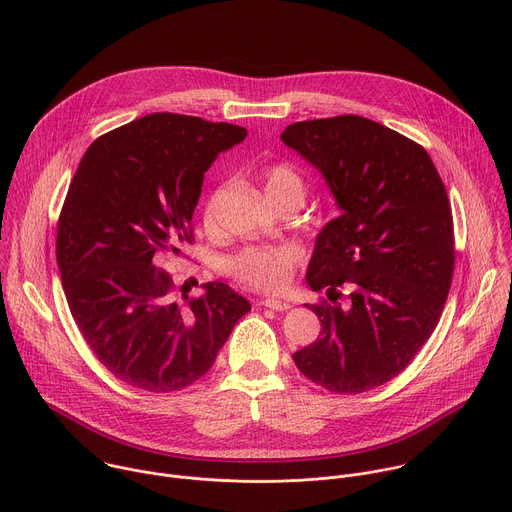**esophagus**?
<instances>
[{"instance_id":"obj_1","label":"esophagus","mask_w":512,"mask_h":512,"mask_svg":"<svg viewBox=\"0 0 512 512\" xmlns=\"http://www.w3.org/2000/svg\"><path fill=\"white\" fill-rule=\"evenodd\" d=\"M261 306H263V308H269V310H275V312H285V310L291 308L287 302H281V300H277V298H263V300H261Z\"/></svg>"}]
</instances>
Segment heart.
<instances>
[{"instance_id": "obj_1", "label": "heart", "mask_w": 512, "mask_h": 512, "mask_svg": "<svg viewBox=\"0 0 512 512\" xmlns=\"http://www.w3.org/2000/svg\"><path fill=\"white\" fill-rule=\"evenodd\" d=\"M263 186L273 204H281L289 198H302L304 200V178L302 174L289 164H271L263 170ZM221 192L216 190L204 204L202 210V223L204 229L214 233L218 227V200ZM302 261V251L296 245H281V247H249L235 255L229 261V271L243 283L277 291L283 289L291 277L298 263Z\"/></svg>"}]
</instances>
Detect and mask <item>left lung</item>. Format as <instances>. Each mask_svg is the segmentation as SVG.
<instances>
[{
    "instance_id": "left-lung-1",
    "label": "left lung",
    "mask_w": 512,
    "mask_h": 512,
    "mask_svg": "<svg viewBox=\"0 0 512 512\" xmlns=\"http://www.w3.org/2000/svg\"><path fill=\"white\" fill-rule=\"evenodd\" d=\"M281 141L324 176L340 208L306 273L332 304L306 306L322 330L294 362L326 391H371L397 377L440 322L454 275L446 186L419 143L367 117L291 123Z\"/></svg>"
}]
</instances>
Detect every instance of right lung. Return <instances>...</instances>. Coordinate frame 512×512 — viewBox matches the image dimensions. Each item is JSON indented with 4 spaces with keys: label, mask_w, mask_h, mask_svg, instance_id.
<instances>
[{
    "label": "right lung",
    "mask_w": 512,
    "mask_h": 512,
    "mask_svg": "<svg viewBox=\"0 0 512 512\" xmlns=\"http://www.w3.org/2000/svg\"><path fill=\"white\" fill-rule=\"evenodd\" d=\"M245 137L239 125L152 113L95 139L70 182L56 237L66 302L95 356L131 387H190L251 310L221 281L188 298L156 265L192 243L204 172Z\"/></svg>",
    "instance_id": "add662e5"
}]
</instances>
